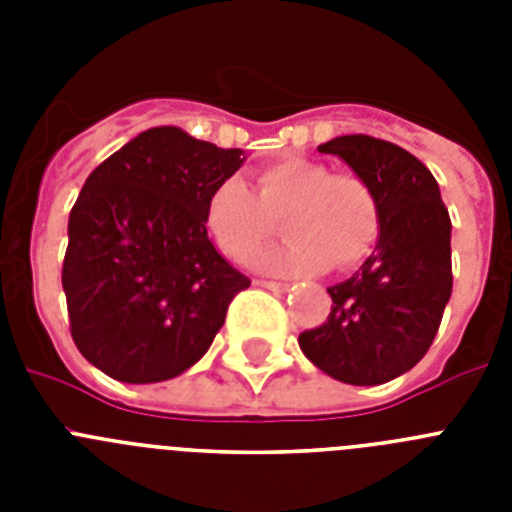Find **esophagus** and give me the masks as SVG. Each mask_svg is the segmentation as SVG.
Listing matches in <instances>:
<instances>
[{
  "label": "esophagus",
  "mask_w": 512,
  "mask_h": 512,
  "mask_svg": "<svg viewBox=\"0 0 512 512\" xmlns=\"http://www.w3.org/2000/svg\"><path fill=\"white\" fill-rule=\"evenodd\" d=\"M256 287H264V289H271V292H284L287 289V284L284 282H271V279H256Z\"/></svg>",
  "instance_id": "34e87169"
}]
</instances>
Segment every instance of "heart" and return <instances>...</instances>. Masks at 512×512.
<instances>
[{
  "label": "heart",
  "mask_w": 512,
  "mask_h": 512,
  "mask_svg": "<svg viewBox=\"0 0 512 512\" xmlns=\"http://www.w3.org/2000/svg\"><path fill=\"white\" fill-rule=\"evenodd\" d=\"M289 241L261 253L256 264L277 274H312L325 264L346 271L372 253L382 230L374 187L356 171H330L310 158H284L256 176L253 192L225 179L207 197L205 225L233 261L251 259L277 235Z\"/></svg>",
  "instance_id": "heart-1"
}]
</instances>
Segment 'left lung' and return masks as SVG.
Masks as SVG:
<instances>
[{"instance_id":"left-lung-1","label":"left lung","mask_w":512,"mask_h":512,"mask_svg":"<svg viewBox=\"0 0 512 512\" xmlns=\"http://www.w3.org/2000/svg\"><path fill=\"white\" fill-rule=\"evenodd\" d=\"M318 151L372 184L382 230L354 277L328 287V318L300 333V348L338 382L384 384L410 372L436 338L454 284L451 217L431 171L390 140L341 135Z\"/></svg>"}]
</instances>
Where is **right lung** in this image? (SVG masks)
<instances>
[{
    "instance_id": "right-lung-1",
    "label": "right lung",
    "mask_w": 512,
    "mask_h": 512,
    "mask_svg": "<svg viewBox=\"0 0 512 512\" xmlns=\"http://www.w3.org/2000/svg\"><path fill=\"white\" fill-rule=\"evenodd\" d=\"M241 148L151 128L104 158L69 215L61 282L81 356L117 382L151 384L205 356L251 279L207 238L212 189Z\"/></svg>"
}]
</instances>
